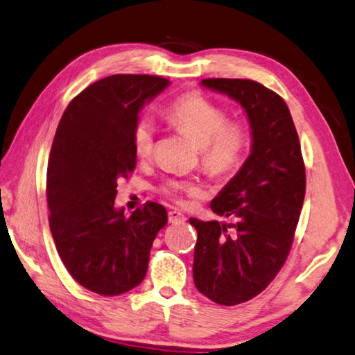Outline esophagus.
Here are the masks:
<instances>
[{
    "mask_svg": "<svg viewBox=\"0 0 355 355\" xmlns=\"http://www.w3.org/2000/svg\"><path fill=\"white\" fill-rule=\"evenodd\" d=\"M184 215L182 211H178V210H171L168 211V223H173V224H177V223H184Z\"/></svg>",
    "mask_w": 355,
    "mask_h": 355,
    "instance_id": "34e87169",
    "label": "esophagus"
}]
</instances>
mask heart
<instances>
[{
  "instance_id": "obj_1",
  "label": "heart",
  "mask_w": 355,
  "mask_h": 355,
  "mask_svg": "<svg viewBox=\"0 0 355 355\" xmlns=\"http://www.w3.org/2000/svg\"><path fill=\"white\" fill-rule=\"evenodd\" d=\"M166 118L183 129L200 147V161L213 175H227L243 164L251 144L250 128L243 121H227L224 107L199 93L177 98L166 109ZM156 125L150 115L139 116L132 129V147L139 157L153 153ZM161 191L167 198L182 200V194L196 196L200 187L188 180H167Z\"/></svg>"
}]
</instances>
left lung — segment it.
<instances>
[{"mask_svg": "<svg viewBox=\"0 0 355 355\" xmlns=\"http://www.w3.org/2000/svg\"><path fill=\"white\" fill-rule=\"evenodd\" d=\"M200 85L237 101L251 128L248 159L210 204L235 223L189 219L198 230L196 288L232 306L261 294L286 262L305 199V164L291 112L277 93L248 78H204Z\"/></svg>", "mask_w": 355, "mask_h": 355, "instance_id": "obj_1", "label": "left lung"}]
</instances>
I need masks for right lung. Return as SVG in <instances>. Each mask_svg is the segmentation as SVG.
<instances>
[{
	"label": "right lung",
	"instance_id": "obj_1",
	"mask_svg": "<svg viewBox=\"0 0 355 355\" xmlns=\"http://www.w3.org/2000/svg\"><path fill=\"white\" fill-rule=\"evenodd\" d=\"M168 85L156 76L101 78L71 101L56 128L47 167L50 230L71 277L96 294L120 295L142 283L167 224L161 204L147 202L128 216L115 198L116 182L137 162L139 112Z\"/></svg>",
	"mask_w": 355,
	"mask_h": 355
}]
</instances>
